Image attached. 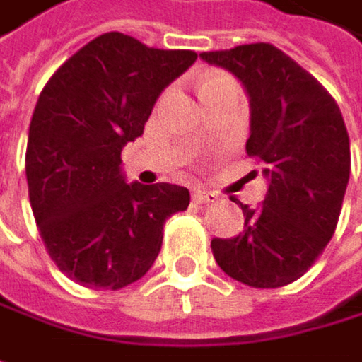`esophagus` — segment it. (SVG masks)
<instances>
[{
  "instance_id": "esophagus-1",
  "label": "esophagus",
  "mask_w": 362,
  "mask_h": 362,
  "mask_svg": "<svg viewBox=\"0 0 362 362\" xmlns=\"http://www.w3.org/2000/svg\"><path fill=\"white\" fill-rule=\"evenodd\" d=\"M192 199L197 201V203H217V194L211 192V190H203V188H199V190H194L192 192Z\"/></svg>"
}]
</instances>
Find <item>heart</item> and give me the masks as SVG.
I'll list each match as a JSON object with an SVG mask.
<instances>
[{"instance_id": "1", "label": "heart", "mask_w": 362, "mask_h": 362, "mask_svg": "<svg viewBox=\"0 0 362 362\" xmlns=\"http://www.w3.org/2000/svg\"><path fill=\"white\" fill-rule=\"evenodd\" d=\"M221 84H234L228 76H223V74H209V76H205V81L201 84V93H205V90H209V88H215V86H221Z\"/></svg>"}]
</instances>
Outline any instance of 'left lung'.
I'll list each match as a JSON object with an SVG mask.
<instances>
[{"mask_svg":"<svg viewBox=\"0 0 362 362\" xmlns=\"http://www.w3.org/2000/svg\"><path fill=\"white\" fill-rule=\"evenodd\" d=\"M232 72L248 95L247 153L267 180L263 207L243 205L245 230L214 238L217 265L252 288L305 276L334 236L350 178V141L334 97L269 43L201 53ZM236 203V199H234Z\"/></svg>","mask_w":362,"mask_h":362,"instance_id":"obj_1","label":"left lung"}]
</instances>
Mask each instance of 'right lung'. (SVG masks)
I'll return each instance as SVG.
<instances>
[{"mask_svg": "<svg viewBox=\"0 0 362 362\" xmlns=\"http://www.w3.org/2000/svg\"><path fill=\"white\" fill-rule=\"evenodd\" d=\"M194 59V51L153 49L105 33L43 86L28 128V197L49 257L76 284L119 290L143 278L165 219L188 207L184 186L128 184L119 155Z\"/></svg>", "mask_w": 362, "mask_h": 362, "instance_id": "right-lung-1", "label": "right lung"}]
</instances>
